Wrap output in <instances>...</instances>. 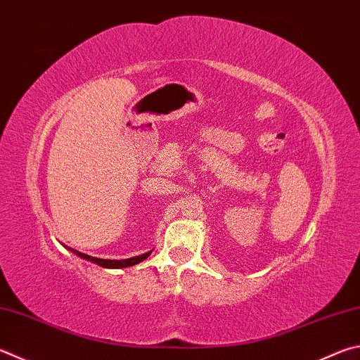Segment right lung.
<instances>
[{
  "instance_id": "obj_1",
  "label": "right lung",
  "mask_w": 360,
  "mask_h": 360,
  "mask_svg": "<svg viewBox=\"0 0 360 360\" xmlns=\"http://www.w3.org/2000/svg\"><path fill=\"white\" fill-rule=\"evenodd\" d=\"M66 248H69L72 253H75L77 257H80V258L86 259V261H91V263L99 264L102 267H107V269H122V267H129V266L139 264V263H141L143 259H146L149 255L153 253V250H151V252H146V253H143V255H139V257H132V258H127V259H102V258L89 257V255L78 252V250H75V248H70V247H66Z\"/></svg>"
}]
</instances>
